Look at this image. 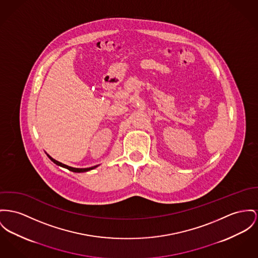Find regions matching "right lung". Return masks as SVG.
Listing matches in <instances>:
<instances>
[{
    "label": "right lung",
    "instance_id": "1",
    "mask_svg": "<svg viewBox=\"0 0 258 258\" xmlns=\"http://www.w3.org/2000/svg\"><path fill=\"white\" fill-rule=\"evenodd\" d=\"M47 154V153H46ZM48 157L52 160L53 163H55L56 165H58V166H61V167H63V168H67V169H69L70 171L72 172H76V173H81V172H87L90 171V170H93V169H95V168H97L99 165H95V166H92V167H89V168H75V167H71V166H69V165H67V164H63V163H61V162H59V161H57V160H55V159H53L52 156H50V155H48Z\"/></svg>",
    "mask_w": 258,
    "mask_h": 258
}]
</instances>
